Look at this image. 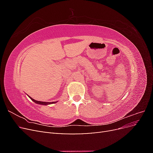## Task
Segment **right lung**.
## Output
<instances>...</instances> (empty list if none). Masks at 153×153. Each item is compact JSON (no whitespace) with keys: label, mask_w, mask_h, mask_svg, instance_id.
Listing matches in <instances>:
<instances>
[{"label":"right lung","mask_w":153,"mask_h":153,"mask_svg":"<svg viewBox=\"0 0 153 153\" xmlns=\"http://www.w3.org/2000/svg\"><path fill=\"white\" fill-rule=\"evenodd\" d=\"M29 98L32 100L36 104H38V105H50V104H53V103H55L56 102H57V101H55V102H45V101H37V100H34L33 98H32L30 96H29Z\"/></svg>","instance_id":"right-lung-1"}]
</instances>
